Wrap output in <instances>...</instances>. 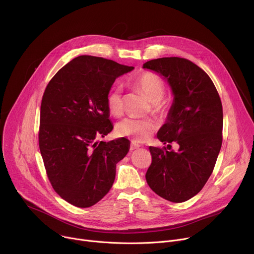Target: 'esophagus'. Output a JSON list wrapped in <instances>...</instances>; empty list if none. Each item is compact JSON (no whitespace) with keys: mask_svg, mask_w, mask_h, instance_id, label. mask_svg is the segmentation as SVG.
Listing matches in <instances>:
<instances>
[{"mask_svg":"<svg viewBox=\"0 0 254 254\" xmlns=\"http://www.w3.org/2000/svg\"><path fill=\"white\" fill-rule=\"evenodd\" d=\"M140 146H139V144H137V143H135V142H131L130 143V147H129V150L130 151H133V150H136V149H138Z\"/></svg>","mask_w":254,"mask_h":254,"instance_id":"34e87169","label":"esophagus"}]
</instances>
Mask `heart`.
Segmentation results:
<instances>
[{
    "mask_svg": "<svg viewBox=\"0 0 254 254\" xmlns=\"http://www.w3.org/2000/svg\"><path fill=\"white\" fill-rule=\"evenodd\" d=\"M136 88L152 102L151 110L158 116H164L168 111V103L163 99L166 86L163 79L152 72L141 74L135 81ZM107 111L114 117H121L124 112L122 89L113 87L106 94ZM156 124L151 120L126 119L117 126V133L129 137L133 142L146 141L155 131Z\"/></svg>",
    "mask_w": 254,
    "mask_h": 254,
    "instance_id": "heart-1",
    "label": "heart"
}]
</instances>
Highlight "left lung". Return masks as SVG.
I'll use <instances>...</instances> for the list:
<instances>
[{
    "label": "left lung",
    "mask_w": 254,
    "mask_h": 254,
    "mask_svg": "<svg viewBox=\"0 0 254 254\" xmlns=\"http://www.w3.org/2000/svg\"><path fill=\"white\" fill-rule=\"evenodd\" d=\"M143 68L163 75L174 93L167 122L158 132V138L168 146L150 147L147 183L168 201L185 202L203 189L219 155L221 99L206 72L188 59L163 57L146 62ZM174 141L179 146L177 152L170 150Z\"/></svg>",
    "instance_id": "obj_1"
}]
</instances>
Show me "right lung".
<instances>
[{
  "label": "right lung",
  "mask_w": 254,
  "mask_h": 254,
  "mask_svg": "<svg viewBox=\"0 0 254 254\" xmlns=\"http://www.w3.org/2000/svg\"><path fill=\"white\" fill-rule=\"evenodd\" d=\"M132 66L81 55L49 81L40 108L39 148L54 191L65 201L87 208L111 190L117 164L129 150L128 139L97 141L114 127L106 94L117 77Z\"/></svg>",
  "instance_id": "add662e5"
}]
</instances>
